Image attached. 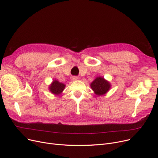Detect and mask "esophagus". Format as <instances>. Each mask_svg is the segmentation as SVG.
I'll return each mask as SVG.
<instances>
[{
    "label": "esophagus",
    "mask_w": 158,
    "mask_h": 158,
    "mask_svg": "<svg viewBox=\"0 0 158 158\" xmlns=\"http://www.w3.org/2000/svg\"><path fill=\"white\" fill-rule=\"evenodd\" d=\"M78 79V77H76V76H74V77H72V80H73V81H77Z\"/></svg>",
    "instance_id": "esophagus-1"
}]
</instances>
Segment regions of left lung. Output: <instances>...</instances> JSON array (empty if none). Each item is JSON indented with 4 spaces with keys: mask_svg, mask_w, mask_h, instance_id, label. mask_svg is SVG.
<instances>
[{
    "mask_svg": "<svg viewBox=\"0 0 158 158\" xmlns=\"http://www.w3.org/2000/svg\"><path fill=\"white\" fill-rule=\"evenodd\" d=\"M90 86L96 95L101 96L108 92L111 88V85L104 77H97L90 84Z\"/></svg>",
    "mask_w": 158,
    "mask_h": 158,
    "instance_id": "1",
    "label": "left lung"
}]
</instances>
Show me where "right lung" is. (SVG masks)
I'll return each instance as SVG.
<instances>
[{"label":"right lung","instance_id":"add662e5","mask_svg":"<svg viewBox=\"0 0 158 158\" xmlns=\"http://www.w3.org/2000/svg\"><path fill=\"white\" fill-rule=\"evenodd\" d=\"M64 88L65 85L59 82L57 80H54L51 85L49 86V90L52 94L56 95H59L62 93Z\"/></svg>","mask_w":158,"mask_h":158}]
</instances>
